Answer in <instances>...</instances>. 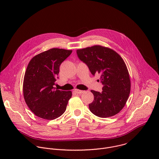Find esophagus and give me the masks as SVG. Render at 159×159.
<instances>
[{
  "label": "esophagus",
  "instance_id": "obj_1",
  "mask_svg": "<svg viewBox=\"0 0 159 159\" xmlns=\"http://www.w3.org/2000/svg\"><path fill=\"white\" fill-rule=\"evenodd\" d=\"M75 92L77 93V94H82L83 93L84 91V90H79V89H75Z\"/></svg>",
  "mask_w": 159,
  "mask_h": 159
}]
</instances>
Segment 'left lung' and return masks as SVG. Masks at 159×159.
<instances>
[{
    "label": "left lung",
    "instance_id": "obj_1",
    "mask_svg": "<svg viewBox=\"0 0 159 159\" xmlns=\"http://www.w3.org/2000/svg\"><path fill=\"white\" fill-rule=\"evenodd\" d=\"M77 54L93 75H100L103 85L101 93L90 90L94 99L89 104L90 111L100 118L118 114L124 107L131 89L128 70L123 58L115 51L100 45L77 50Z\"/></svg>",
    "mask_w": 159,
    "mask_h": 159
}]
</instances>
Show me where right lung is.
Returning <instances> with one entry per match:
<instances>
[{
	"instance_id": "add662e5",
	"label": "right lung",
	"mask_w": 159,
	"mask_h": 159,
	"mask_svg": "<svg viewBox=\"0 0 159 159\" xmlns=\"http://www.w3.org/2000/svg\"><path fill=\"white\" fill-rule=\"evenodd\" d=\"M72 50L52 48L34 56L28 63L23 81L25 102L34 114L43 119L53 120L66 110L72 92L56 89L61 63Z\"/></svg>"
}]
</instances>
